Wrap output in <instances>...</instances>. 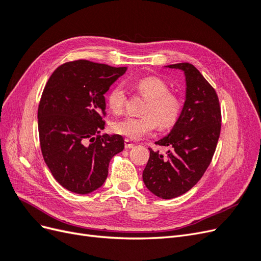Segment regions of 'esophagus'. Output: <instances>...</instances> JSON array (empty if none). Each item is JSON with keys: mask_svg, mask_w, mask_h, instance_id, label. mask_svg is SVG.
I'll use <instances>...</instances> for the list:
<instances>
[{"mask_svg": "<svg viewBox=\"0 0 261 261\" xmlns=\"http://www.w3.org/2000/svg\"><path fill=\"white\" fill-rule=\"evenodd\" d=\"M124 145H125L126 149H130V148L135 147V144H133L129 139H125L124 140Z\"/></svg>", "mask_w": 261, "mask_h": 261, "instance_id": "34e87169", "label": "esophagus"}]
</instances>
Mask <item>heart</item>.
I'll list each match as a JSON object with an SVG mask.
<instances>
[{"instance_id": "heart-1", "label": "heart", "mask_w": 261, "mask_h": 261, "mask_svg": "<svg viewBox=\"0 0 261 261\" xmlns=\"http://www.w3.org/2000/svg\"><path fill=\"white\" fill-rule=\"evenodd\" d=\"M136 88L145 99L144 116L125 117L112 124V130L129 139H139L151 133L158 125L161 129L172 127L179 118L181 100L176 93L171 92L169 85L155 76L141 78ZM126 103V92L122 85H116L108 94V105L112 112L120 114Z\"/></svg>"}]
</instances>
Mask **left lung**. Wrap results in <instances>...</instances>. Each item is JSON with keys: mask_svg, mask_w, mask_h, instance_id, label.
Wrapping results in <instances>:
<instances>
[{"mask_svg": "<svg viewBox=\"0 0 261 261\" xmlns=\"http://www.w3.org/2000/svg\"><path fill=\"white\" fill-rule=\"evenodd\" d=\"M167 67L184 72L186 99L169 135L155 141L170 150L163 155L149 149L143 179L153 195L172 199L188 192L208 169L220 136L221 109L216 90L194 65L178 63Z\"/></svg>", "mask_w": 261, "mask_h": 261, "instance_id": "1", "label": "left lung"}]
</instances>
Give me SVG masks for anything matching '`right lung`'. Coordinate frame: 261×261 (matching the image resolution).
Segmentation results:
<instances>
[{
    "label": "right lung",
    "instance_id": "1",
    "mask_svg": "<svg viewBox=\"0 0 261 261\" xmlns=\"http://www.w3.org/2000/svg\"><path fill=\"white\" fill-rule=\"evenodd\" d=\"M126 69L87 60L68 62L44 87L38 108L41 151L53 177L69 192L85 195L101 187L110 161L123 151L121 135L100 132L106 125L105 93Z\"/></svg>",
    "mask_w": 261,
    "mask_h": 261
}]
</instances>
